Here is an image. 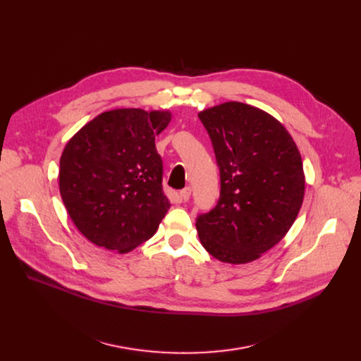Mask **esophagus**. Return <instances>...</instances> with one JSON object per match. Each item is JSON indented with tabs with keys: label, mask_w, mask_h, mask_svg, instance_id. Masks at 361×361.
<instances>
[{
	"label": "esophagus",
	"mask_w": 361,
	"mask_h": 361,
	"mask_svg": "<svg viewBox=\"0 0 361 361\" xmlns=\"http://www.w3.org/2000/svg\"><path fill=\"white\" fill-rule=\"evenodd\" d=\"M180 197H181V200H183L184 202H187V201L190 200V197H191V188H190V187H185L184 190H181V191H180Z\"/></svg>",
	"instance_id": "esophagus-1"
}]
</instances>
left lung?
<instances>
[{"instance_id": "8db88e82", "label": "left lung", "mask_w": 361, "mask_h": 361, "mask_svg": "<svg viewBox=\"0 0 361 361\" xmlns=\"http://www.w3.org/2000/svg\"><path fill=\"white\" fill-rule=\"evenodd\" d=\"M220 167L216 207L197 219L201 245L227 264H247L279 244L305 191L301 154L267 111L227 101L198 113Z\"/></svg>"}]
</instances>
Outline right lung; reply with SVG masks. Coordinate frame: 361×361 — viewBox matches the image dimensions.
<instances>
[{
  "label": "right lung",
  "instance_id": "right-lung-1",
  "mask_svg": "<svg viewBox=\"0 0 361 361\" xmlns=\"http://www.w3.org/2000/svg\"><path fill=\"white\" fill-rule=\"evenodd\" d=\"M169 110L116 109L81 127L60 159V194L78 231L126 254L149 240L170 209L156 137Z\"/></svg>",
  "mask_w": 361,
  "mask_h": 361
}]
</instances>
